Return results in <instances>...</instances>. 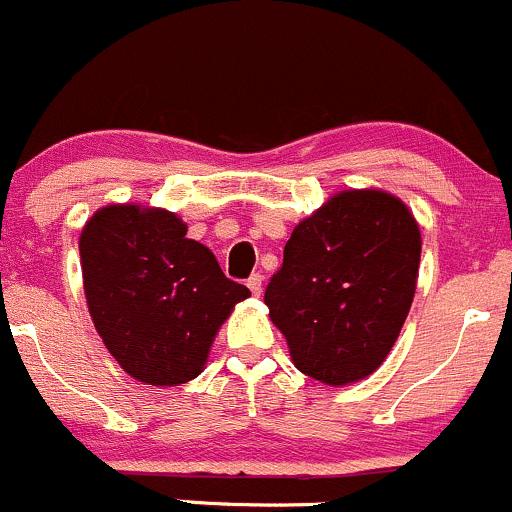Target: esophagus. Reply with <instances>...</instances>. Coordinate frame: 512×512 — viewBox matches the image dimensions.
Segmentation results:
<instances>
[{"label":"esophagus","instance_id":"34e87169","mask_svg":"<svg viewBox=\"0 0 512 512\" xmlns=\"http://www.w3.org/2000/svg\"><path fill=\"white\" fill-rule=\"evenodd\" d=\"M262 282H265V279H262V274H252V277L247 279V286H250V291L255 296L262 294Z\"/></svg>","mask_w":512,"mask_h":512}]
</instances>
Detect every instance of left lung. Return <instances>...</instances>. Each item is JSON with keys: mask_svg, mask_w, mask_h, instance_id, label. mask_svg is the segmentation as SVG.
<instances>
[{"mask_svg": "<svg viewBox=\"0 0 512 512\" xmlns=\"http://www.w3.org/2000/svg\"><path fill=\"white\" fill-rule=\"evenodd\" d=\"M420 228L398 196L347 189L303 218L265 303L296 369L345 386L379 369L406 323Z\"/></svg>", "mask_w": 512, "mask_h": 512, "instance_id": "8db88e82", "label": "left lung"}]
</instances>
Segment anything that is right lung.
<instances>
[{
	"mask_svg": "<svg viewBox=\"0 0 512 512\" xmlns=\"http://www.w3.org/2000/svg\"><path fill=\"white\" fill-rule=\"evenodd\" d=\"M80 257L94 328L123 372L143 384L196 379L223 320L250 296L165 209L104 206L84 223Z\"/></svg>",
	"mask_w": 512,
	"mask_h": 512,
	"instance_id": "add662e5",
	"label": "right lung"
}]
</instances>
